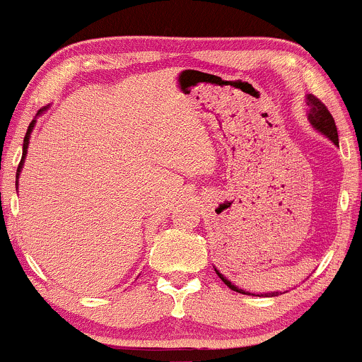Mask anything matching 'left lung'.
I'll use <instances>...</instances> for the list:
<instances>
[{"label":"left lung","instance_id":"8db88e82","mask_svg":"<svg viewBox=\"0 0 362 362\" xmlns=\"http://www.w3.org/2000/svg\"><path fill=\"white\" fill-rule=\"evenodd\" d=\"M307 105H309V120H310V124H313L316 129H320L321 133H325L326 136H328V138L332 139L335 145H338V133H337L335 119H333V115L329 114V110L326 108V105L322 103L320 98H316V96H313V95L307 96ZM216 273L221 279H223L224 285H228L229 288L235 290V291H240V293H245L243 290L236 288V286L233 285L231 281H228V279L224 278V276L221 274L219 271H216ZM247 295H250V293H247ZM252 295H254V293H252ZM264 295H266V297H271V295H273V297H274V295H279V291H273V293H264Z\"/></svg>","mask_w":362,"mask_h":362}]
</instances>
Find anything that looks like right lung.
<instances>
[{"mask_svg":"<svg viewBox=\"0 0 362 362\" xmlns=\"http://www.w3.org/2000/svg\"><path fill=\"white\" fill-rule=\"evenodd\" d=\"M41 112V110H40ZM34 127V120L29 124V127H27V133H25V138H24V150H22V158H21V164H18V169H17V177H18V173H21L22 165H24V158H25V153H27V145H29V134L30 131H33Z\"/></svg>","mask_w":362,"mask_h":362,"instance_id":"add662e5","label":"right lung"}]
</instances>
